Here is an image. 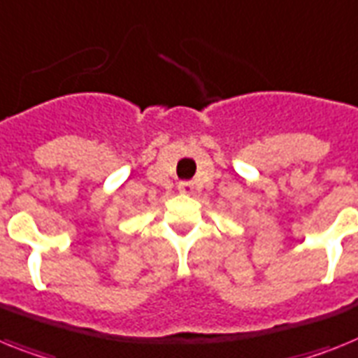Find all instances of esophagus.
<instances>
[{"mask_svg": "<svg viewBox=\"0 0 358 358\" xmlns=\"http://www.w3.org/2000/svg\"><path fill=\"white\" fill-rule=\"evenodd\" d=\"M178 189L182 191V193H193V184L191 182H187V180H184V182H180L178 184Z\"/></svg>", "mask_w": 358, "mask_h": 358, "instance_id": "esophagus-1", "label": "esophagus"}]
</instances>
